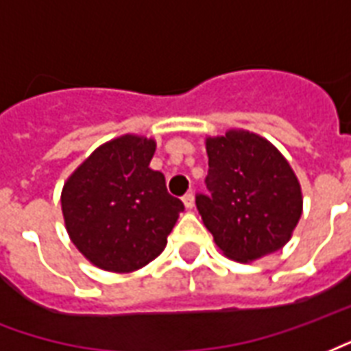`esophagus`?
I'll return each instance as SVG.
<instances>
[{"label": "esophagus", "mask_w": 351, "mask_h": 351, "mask_svg": "<svg viewBox=\"0 0 351 351\" xmlns=\"http://www.w3.org/2000/svg\"><path fill=\"white\" fill-rule=\"evenodd\" d=\"M182 202L186 208L191 210L193 206H195V197H193V193H186V195L182 197Z\"/></svg>", "instance_id": "obj_1"}]
</instances>
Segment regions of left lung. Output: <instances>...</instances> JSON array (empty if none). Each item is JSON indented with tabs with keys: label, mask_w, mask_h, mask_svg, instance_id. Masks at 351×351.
<instances>
[{
	"label": "left lung",
	"mask_w": 351,
	"mask_h": 351,
	"mask_svg": "<svg viewBox=\"0 0 351 351\" xmlns=\"http://www.w3.org/2000/svg\"><path fill=\"white\" fill-rule=\"evenodd\" d=\"M208 193L195 204L217 247L228 258L251 262L281 249L301 217V188L271 143L230 130L206 139Z\"/></svg>",
	"instance_id": "obj_1"
}]
</instances>
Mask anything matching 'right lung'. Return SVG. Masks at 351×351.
<instances>
[{
    "label": "right lung",
    "instance_id": "1",
    "mask_svg": "<svg viewBox=\"0 0 351 351\" xmlns=\"http://www.w3.org/2000/svg\"><path fill=\"white\" fill-rule=\"evenodd\" d=\"M154 150L147 137H119L98 147L64 184L70 240L98 268L128 274L167 245L184 204L169 195L165 176L149 167Z\"/></svg>",
    "mask_w": 351,
    "mask_h": 351
}]
</instances>
